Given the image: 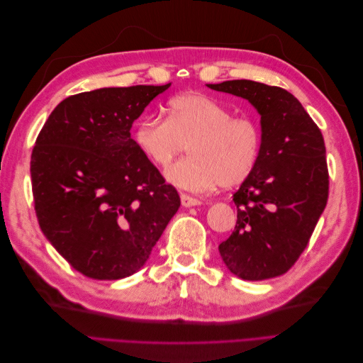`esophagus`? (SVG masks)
Instances as JSON below:
<instances>
[{"instance_id": "34e87169", "label": "esophagus", "mask_w": 363, "mask_h": 363, "mask_svg": "<svg viewBox=\"0 0 363 363\" xmlns=\"http://www.w3.org/2000/svg\"><path fill=\"white\" fill-rule=\"evenodd\" d=\"M180 199H182V204L184 207H192V206H200L201 204V201L199 199H195V196H191L188 194H182Z\"/></svg>"}]
</instances>
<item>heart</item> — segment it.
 Listing matches in <instances>:
<instances>
[{"instance_id":"obj_1","label":"heart","mask_w":363,"mask_h":363,"mask_svg":"<svg viewBox=\"0 0 363 363\" xmlns=\"http://www.w3.org/2000/svg\"><path fill=\"white\" fill-rule=\"evenodd\" d=\"M167 113L140 118L133 139L159 168L169 167L188 144L191 155L167 171L169 183L201 192L218 184L233 188L255 172L263 145L255 118L233 116L230 108L201 94L171 98Z\"/></svg>"}]
</instances>
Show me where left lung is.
<instances>
[{
  "instance_id": "obj_1",
  "label": "left lung",
  "mask_w": 363,
  "mask_h": 363,
  "mask_svg": "<svg viewBox=\"0 0 363 363\" xmlns=\"http://www.w3.org/2000/svg\"><path fill=\"white\" fill-rule=\"evenodd\" d=\"M245 98L260 115L257 167L233 195L235 232L219 244L225 267L242 280H267L292 268L309 244L328 199L321 130L296 98L251 80L207 84Z\"/></svg>"
}]
</instances>
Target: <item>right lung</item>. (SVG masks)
Wrapping results in <instances>:
<instances>
[{
    "label": "right lung",
    "instance_id": "add662e5",
    "mask_svg": "<svg viewBox=\"0 0 363 363\" xmlns=\"http://www.w3.org/2000/svg\"><path fill=\"white\" fill-rule=\"evenodd\" d=\"M169 86L71 95L36 139L30 172L40 230L86 277L118 280L139 271L179 211L177 191L130 136Z\"/></svg>",
    "mask_w": 363,
    "mask_h": 363
}]
</instances>
